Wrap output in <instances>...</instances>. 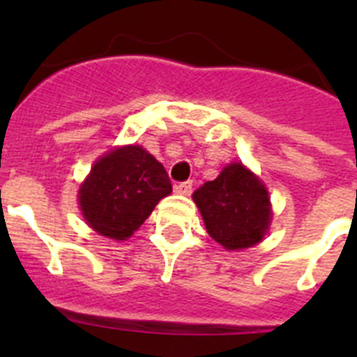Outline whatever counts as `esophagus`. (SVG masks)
Here are the masks:
<instances>
[{
	"instance_id": "1",
	"label": "esophagus",
	"mask_w": 357,
	"mask_h": 357,
	"mask_svg": "<svg viewBox=\"0 0 357 357\" xmlns=\"http://www.w3.org/2000/svg\"><path fill=\"white\" fill-rule=\"evenodd\" d=\"M175 191L178 195H191L193 193V181H185V182H181V184L175 185Z\"/></svg>"
}]
</instances>
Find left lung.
Instances as JSON below:
<instances>
[{"instance_id": "left-lung-1", "label": "left lung", "mask_w": 357, "mask_h": 357, "mask_svg": "<svg viewBox=\"0 0 357 357\" xmlns=\"http://www.w3.org/2000/svg\"><path fill=\"white\" fill-rule=\"evenodd\" d=\"M211 238L227 250L254 247L272 222L263 182L241 162H232L193 193Z\"/></svg>"}]
</instances>
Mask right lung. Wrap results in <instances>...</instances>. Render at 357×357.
I'll return each mask as SVG.
<instances>
[{"instance_id":"1","label":"right lung","mask_w":357,"mask_h":357,"mask_svg":"<svg viewBox=\"0 0 357 357\" xmlns=\"http://www.w3.org/2000/svg\"><path fill=\"white\" fill-rule=\"evenodd\" d=\"M172 193L162 164L143 146L114 148L98 159L80 185L78 204L98 234L123 241Z\"/></svg>"}]
</instances>
